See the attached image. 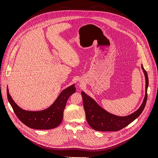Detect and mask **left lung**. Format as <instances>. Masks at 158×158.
Returning <instances> with one entry per match:
<instances>
[{
  "label": "left lung",
  "mask_w": 158,
  "mask_h": 158,
  "mask_svg": "<svg viewBox=\"0 0 158 158\" xmlns=\"http://www.w3.org/2000/svg\"><path fill=\"white\" fill-rule=\"evenodd\" d=\"M145 76V95L143 102L137 111L127 116H118L106 111L93 99L83 91L81 92L86 118L88 124L94 130L101 131H117L126 127L135 120L143 112L146 104L149 85L148 76L142 64Z\"/></svg>",
  "instance_id": "left-lung-1"
}]
</instances>
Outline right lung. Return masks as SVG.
<instances>
[{
    "instance_id": "add662e5",
    "label": "right lung",
    "mask_w": 158,
    "mask_h": 158,
    "mask_svg": "<svg viewBox=\"0 0 158 158\" xmlns=\"http://www.w3.org/2000/svg\"><path fill=\"white\" fill-rule=\"evenodd\" d=\"M75 92V84L72 85L62 90L49 107L43 110L32 111L23 110L17 105L10 95L7 87L8 101L17 117L28 127L37 130H49L59 126L62 121L68 98Z\"/></svg>"
}]
</instances>
